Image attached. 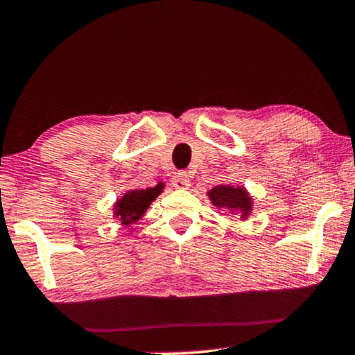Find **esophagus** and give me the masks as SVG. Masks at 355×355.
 Returning <instances> with one entry per match:
<instances>
[{"label": "esophagus", "instance_id": "1", "mask_svg": "<svg viewBox=\"0 0 355 355\" xmlns=\"http://www.w3.org/2000/svg\"><path fill=\"white\" fill-rule=\"evenodd\" d=\"M171 181H173V186L176 187V189H186V187L189 186L191 179H189V174H187L186 171H178Z\"/></svg>", "mask_w": 355, "mask_h": 355}]
</instances>
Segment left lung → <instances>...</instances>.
I'll return each mask as SVG.
<instances>
[{
	"mask_svg": "<svg viewBox=\"0 0 355 355\" xmlns=\"http://www.w3.org/2000/svg\"><path fill=\"white\" fill-rule=\"evenodd\" d=\"M211 202L218 209H224L229 212H241L243 218L251 211V198L243 187H231V186H216L209 191Z\"/></svg>",
	"mask_w": 355,
	"mask_h": 355,
	"instance_id": "8db88e82",
	"label": "left lung"
}]
</instances>
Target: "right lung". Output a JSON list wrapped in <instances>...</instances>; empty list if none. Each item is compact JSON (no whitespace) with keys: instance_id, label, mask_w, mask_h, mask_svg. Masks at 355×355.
<instances>
[{"instance_id":"1","label":"right lung","mask_w":355,"mask_h":355,"mask_svg":"<svg viewBox=\"0 0 355 355\" xmlns=\"http://www.w3.org/2000/svg\"><path fill=\"white\" fill-rule=\"evenodd\" d=\"M162 187L164 186H162V182H159L157 186L148 187V189L129 191L116 204V218H119L126 226H129L131 223H136L144 214L146 209H148L149 204L159 196Z\"/></svg>"}]
</instances>
